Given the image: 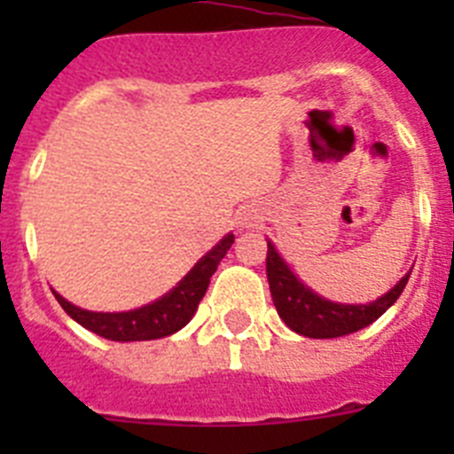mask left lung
<instances>
[{"instance_id": "1", "label": "left lung", "mask_w": 454, "mask_h": 454, "mask_svg": "<svg viewBox=\"0 0 454 454\" xmlns=\"http://www.w3.org/2000/svg\"><path fill=\"white\" fill-rule=\"evenodd\" d=\"M266 275L277 314L293 332L309 339H336V336L352 334L375 323L400 298L411 270L387 295L368 304H336L316 295L288 270L282 256L277 254L270 243H268L266 254Z\"/></svg>"}]
</instances>
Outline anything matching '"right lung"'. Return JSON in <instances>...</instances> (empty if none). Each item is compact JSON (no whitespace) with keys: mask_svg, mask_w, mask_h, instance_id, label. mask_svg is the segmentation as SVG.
<instances>
[{"mask_svg":"<svg viewBox=\"0 0 454 454\" xmlns=\"http://www.w3.org/2000/svg\"><path fill=\"white\" fill-rule=\"evenodd\" d=\"M234 243V234H227L218 246L200 259L192 270L184 277L177 286L166 293L161 300L145 304V307L134 309V311H122V314H98V311H86L67 302L54 291V298L59 300L66 314L70 318L83 325L86 330L104 336L111 340H152L163 339V336L175 334L184 325L195 316L200 300L207 293L211 275L218 270V263L223 262L227 250Z\"/></svg>","mask_w":454,"mask_h":454,"instance_id":"obj_1","label":"right lung"}]
</instances>
